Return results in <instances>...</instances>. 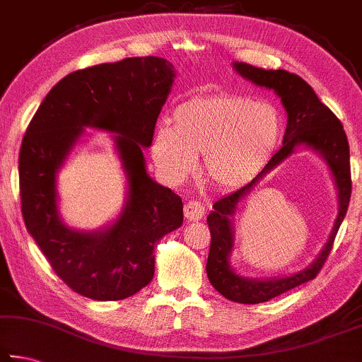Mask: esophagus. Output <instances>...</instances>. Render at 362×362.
Segmentation results:
<instances>
[{"mask_svg": "<svg viewBox=\"0 0 362 362\" xmlns=\"http://www.w3.org/2000/svg\"><path fill=\"white\" fill-rule=\"evenodd\" d=\"M183 214H185V218L188 221H198L202 218L204 214H206V210L201 206V202L188 201L185 204V207H183Z\"/></svg>", "mask_w": 362, "mask_h": 362, "instance_id": "34e87169", "label": "esophagus"}]
</instances>
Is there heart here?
Masks as SVG:
<instances>
[{
  "label": "heart",
  "mask_w": 362,
  "mask_h": 362,
  "mask_svg": "<svg viewBox=\"0 0 362 362\" xmlns=\"http://www.w3.org/2000/svg\"><path fill=\"white\" fill-rule=\"evenodd\" d=\"M173 124L156 129L152 156L169 180L199 173L210 185L231 189L245 185L266 166L280 141L279 112L267 103L238 95L198 96L179 104Z\"/></svg>",
  "instance_id": "b5f03b06"
}]
</instances>
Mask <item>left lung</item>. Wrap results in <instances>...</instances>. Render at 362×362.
<instances>
[{"mask_svg": "<svg viewBox=\"0 0 362 362\" xmlns=\"http://www.w3.org/2000/svg\"><path fill=\"white\" fill-rule=\"evenodd\" d=\"M233 68L239 74L258 87L274 90L280 96L288 114L284 146L269 161L255 179L238 192L214 204V210L207 216L210 229V250L207 258V277L210 284L226 299L239 304H259L286 293L288 290L305 284L317 277L329 256L334 239L346 215L351 196L350 147L339 118L332 110L318 100L317 93L304 78L285 69H262L252 64L234 62ZM305 145L322 155L332 169L339 192V214L330 239L310 267L288 278L281 279H247L230 269L228 256L233 246L232 216L238 202L245 197L259 178L269 170L287 158L296 146Z\"/></svg>", "mask_w": 362, "mask_h": 362, "instance_id": "8db88e82", "label": "left lung"}]
</instances>
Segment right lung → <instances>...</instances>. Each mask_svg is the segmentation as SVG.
<instances>
[{"instance_id": "1", "label": "right lung", "mask_w": 362, "mask_h": 362, "mask_svg": "<svg viewBox=\"0 0 362 362\" xmlns=\"http://www.w3.org/2000/svg\"><path fill=\"white\" fill-rule=\"evenodd\" d=\"M175 78L158 57L124 58L71 72L44 98L18 155L25 226L52 269L72 291L120 300L150 284L153 248L180 228V196L150 179L142 150L152 146L161 107ZM83 127L114 132L129 179L122 214L100 232H77L57 214L56 173Z\"/></svg>"}]
</instances>
